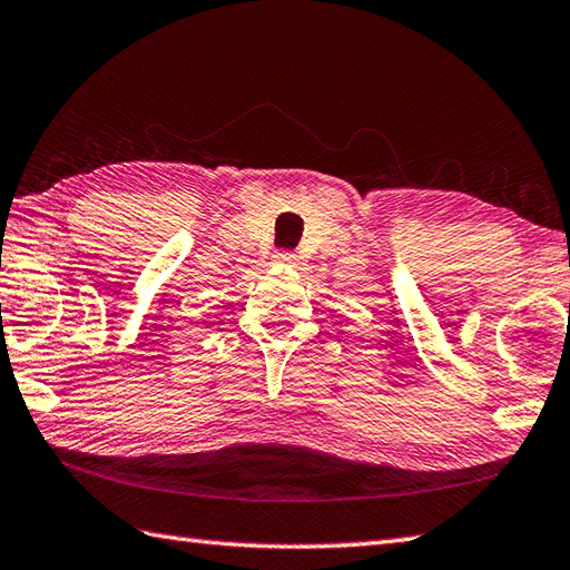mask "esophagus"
<instances>
[{
  "label": "esophagus",
  "mask_w": 570,
  "mask_h": 570,
  "mask_svg": "<svg viewBox=\"0 0 570 570\" xmlns=\"http://www.w3.org/2000/svg\"><path fill=\"white\" fill-rule=\"evenodd\" d=\"M294 262H296V254H292V252H276L274 254V264H278V266H294Z\"/></svg>",
  "instance_id": "obj_1"
}]
</instances>
